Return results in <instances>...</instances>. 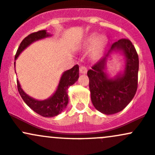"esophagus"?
<instances>
[{
  "instance_id": "34e87169",
  "label": "esophagus",
  "mask_w": 155,
  "mask_h": 155,
  "mask_svg": "<svg viewBox=\"0 0 155 155\" xmlns=\"http://www.w3.org/2000/svg\"><path fill=\"white\" fill-rule=\"evenodd\" d=\"M80 72L81 74H86L87 72V68L84 66H80Z\"/></svg>"
}]
</instances>
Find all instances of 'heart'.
Masks as SVG:
<instances>
[{"mask_svg":"<svg viewBox=\"0 0 155 155\" xmlns=\"http://www.w3.org/2000/svg\"><path fill=\"white\" fill-rule=\"evenodd\" d=\"M106 44V38L104 35H98L97 34H91L86 39L84 42V47L86 49H91V53L94 56L97 55L98 53L104 48Z\"/></svg>","mask_w":155,"mask_h":155,"instance_id":"1","label":"heart"}]
</instances>
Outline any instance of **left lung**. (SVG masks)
Masks as SVG:
<instances>
[{
    "mask_svg": "<svg viewBox=\"0 0 155 155\" xmlns=\"http://www.w3.org/2000/svg\"><path fill=\"white\" fill-rule=\"evenodd\" d=\"M114 50L122 51L127 59L122 76L109 79L104 72L106 60ZM139 58L134 45L123 38L111 46L104 57L87 71L91 99L95 109L105 114L122 111L131 102L137 89Z\"/></svg>",
    "mask_w": 155,
    "mask_h": 155,
    "instance_id": "obj_1",
    "label": "left lung"
}]
</instances>
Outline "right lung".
I'll use <instances>...</instances> for the list:
<instances>
[{
  "label": "right lung",
  "instance_id": "right-lung-1",
  "mask_svg": "<svg viewBox=\"0 0 155 155\" xmlns=\"http://www.w3.org/2000/svg\"><path fill=\"white\" fill-rule=\"evenodd\" d=\"M49 36H50V35L46 32V30L38 31L29 35L23 40L20 44L15 59H17L18 55L22 52V51H24L31 43ZM14 64L15 66V62L14 63ZM78 78H79V66L77 64L69 70L64 71L61 76L59 85L54 94L49 99L44 101H38L27 95L21 89L18 81H17L18 90L24 102L33 111L45 117H54L64 111L66 107L69 102L67 89L69 86L74 84L78 81Z\"/></svg>",
  "mask_w": 155,
  "mask_h": 155
}]
</instances>
